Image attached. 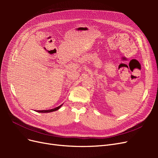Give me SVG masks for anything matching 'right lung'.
<instances>
[{
	"label": "right lung",
	"mask_w": 158,
	"mask_h": 158,
	"mask_svg": "<svg viewBox=\"0 0 158 158\" xmlns=\"http://www.w3.org/2000/svg\"><path fill=\"white\" fill-rule=\"evenodd\" d=\"M62 106H63V104L60 105V106L57 107H55L54 109H48V110H41V111H40V110H38V111H37V112H38V113H50V112H52V111H56V110H58L59 109H60V107Z\"/></svg>",
	"instance_id": "right-lung-1"
}]
</instances>
